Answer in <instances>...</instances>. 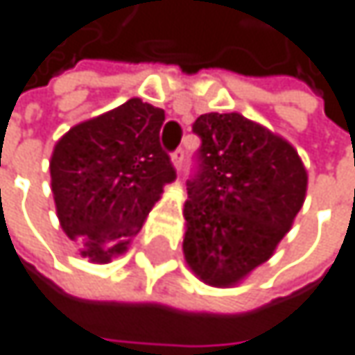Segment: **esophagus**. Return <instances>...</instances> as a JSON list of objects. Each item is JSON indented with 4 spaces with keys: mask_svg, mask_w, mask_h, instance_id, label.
I'll list each match as a JSON object with an SVG mask.
<instances>
[{
    "mask_svg": "<svg viewBox=\"0 0 355 355\" xmlns=\"http://www.w3.org/2000/svg\"><path fill=\"white\" fill-rule=\"evenodd\" d=\"M171 160H173L175 168H177V171H180V166H182V160H184V152H182V150L178 148V150H175V152H173Z\"/></svg>",
    "mask_w": 355,
    "mask_h": 355,
    "instance_id": "1",
    "label": "esophagus"
}]
</instances>
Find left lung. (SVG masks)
I'll return each mask as SVG.
<instances>
[{
  "label": "left lung",
  "instance_id": "8db88e82",
  "mask_svg": "<svg viewBox=\"0 0 355 355\" xmlns=\"http://www.w3.org/2000/svg\"><path fill=\"white\" fill-rule=\"evenodd\" d=\"M197 173L187 180L182 252L193 273L234 286L265 263L292 228L306 195V168L279 135L239 112L197 116Z\"/></svg>",
  "mask_w": 355,
  "mask_h": 355
}]
</instances>
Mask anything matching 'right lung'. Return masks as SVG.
Returning a JSON list of instances; mask_svg holds the SVG:
<instances>
[{"instance_id": "1", "label": "right lung", "mask_w": 355, "mask_h": 355, "mask_svg": "<svg viewBox=\"0 0 355 355\" xmlns=\"http://www.w3.org/2000/svg\"><path fill=\"white\" fill-rule=\"evenodd\" d=\"M164 110L131 98L71 127L51 156V189L63 232L92 263L127 250L177 178L160 146Z\"/></svg>"}]
</instances>
